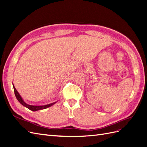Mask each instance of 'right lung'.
I'll return each mask as SVG.
<instances>
[{
    "label": "right lung",
    "instance_id": "obj_1",
    "mask_svg": "<svg viewBox=\"0 0 147 147\" xmlns=\"http://www.w3.org/2000/svg\"><path fill=\"white\" fill-rule=\"evenodd\" d=\"M13 89H14V92H15V96L16 97V99H18V100L23 106L26 107H27L28 109H29V110H32V111H34V112H35V111H37V110H38L45 109H47L48 107H51V105H53V104H55L56 103V102H54V103H52V104H48V105H42V106H35V105H29L28 104L25 103V102H24L23 99L21 98V97L20 95L18 92L17 90H16V88H15L14 85H13Z\"/></svg>",
    "mask_w": 147,
    "mask_h": 147
}]
</instances>
